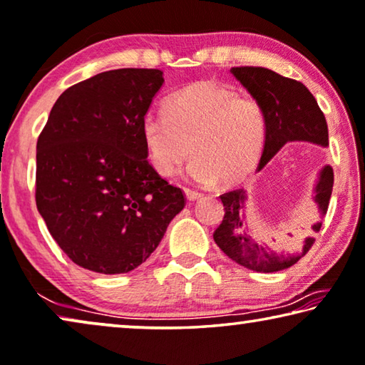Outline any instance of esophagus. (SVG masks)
<instances>
[{
  "instance_id": "34e87169",
  "label": "esophagus",
  "mask_w": 365,
  "mask_h": 365,
  "mask_svg": "<svg viewBox=\"0 0 365 365\" xmlns=\"http://www.w3.org/2000/svg\"><path fill=\"white\" fill-rule=\"evenodd\" d=\"M185 192V197H187L188 201H195V200H200L203 195H201L200 192H195V190H190V188H183Z\"/></svg>"
}]
</instances>
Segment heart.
I'll return each mask as SVG.
<instances>
[{
	"mask_svg": "<svg viewBox=\"0 0 365 365\" xmlns=\"http://www.w3.org/2000/svg\"><path fill=\"white\" fill-rule=\"evenodd\" d=\"M165 111L149 113L143 121L149 162L159 175L177 173L190 152L195 160L188 175L195 182L235 185L251 175L265 138L257 98L237 93L231 85L198 80L178 90Z\"/></svg>",
	"mask_w": 365,
	"mask_h": 365,
	"instance_id": "1",
	"label": "heart"
}]
</instances>
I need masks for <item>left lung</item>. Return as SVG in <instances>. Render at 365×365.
<instances>
[{"label":"left lung","mask_w":365,"mask_h":365,"mask_svg":"<svg viewBox=\"0 0 365 365\" xmlns=\"http://www.w3.org/2000/svg\"><path fill=\"white\" fill-rule=\"evenodd\" d=\"M231 73L241 81L249 93L257 98L265 116V140L264 152L260 157L257 170L269 164V160L287 143L307 140V143L328 145V124L323 111L319 110L314 96L302 81L282 77L274 70L264 67H232ZM334 173L329 165L319 172L317 187H314V201L322 215H326L333 192ZM225 206V217L215 231V242L227 257L242 267L255 272H279L297 264L309 249L314 237H304L300 247L290 254H279L270 251L254 241L246 222L247 195L244 188L232 190L221 195ZM322 222L313 225V231H319Z\"/></svg>","instance_id":"obj_1"}]
</instances>
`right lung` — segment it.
<instances>
[{
    "mask_svg": "<svg viewBox=\"0 0 365 365\" xmlns=\"http://www.w3.org/2000/svg\"><path fill=\"white\" fill-rule=\"evenodd\" d=\"M157 68H118L58 96L37 139L36 205L62 251L98 274H126L155 251L185 193L148 160L143 121Z\"/></svg>",
    "mask_w": 365,
    "mask_h": 365,
    "instance_id": "right-lung-1",
    "label": "right lung"
}]
</instances>
